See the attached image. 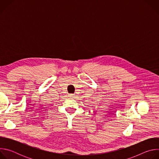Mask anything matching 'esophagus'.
<instances>
[{"label":"esophagus","mask_w":159,"mask_h":159,"mask_svg":"<svg viewBox=\"0 0 159 159\" xmlns=\"http://www.w3.org/2000/svg\"><path fill=\"white\" fill-rule=\"evenodd\" d=\"M69 96V97H73V96H74V94H70Z\"/></svg>","instance_id":"obj_1"}]
</instances>
